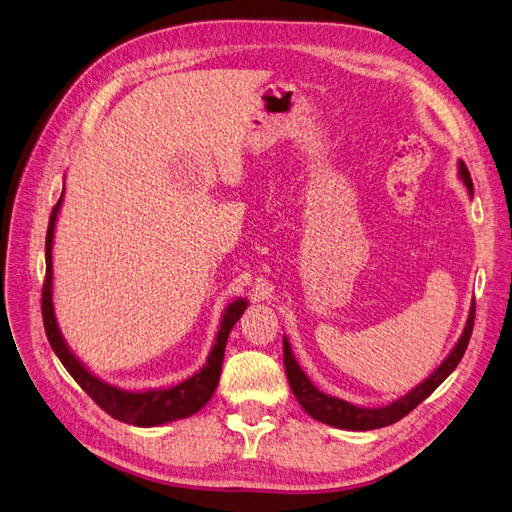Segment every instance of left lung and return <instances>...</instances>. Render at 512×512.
I'll use <instances>...</instances> for the list:
<instances>
[{
  "mask_svg": "<svg viewBox=\"0 0 512 512\" xmlns=\"http://www.w3.org/2000/svg\"><path fill=\"white\" fill-rule=\"evenodd\" d=\"M457 176L461 183H464V187L468 189V195L472 197L474 195L472 178H470L466 163L461 159L457 161ZM472 327H474V302L470 304L464 332H461L451 353L440 361V366L430 376H427L425 381H421L417 387H412L406 395H402V398H398L387 406H378V408L357 406V404L336 398V395H327L321 389H317L315 385H312L310 378L304 374V370L300 368L298 359H295V355L291 351V344H289L287 336H283L285 372H287L295 400H298V404L308 412L312 419H317L325 425L340 427V430H351V432L378 430V427L391 425L395 421H400L402 417H406L412 408H417L427 398V395H432L444 381H447V376L457 368L461 357H464V353L468 349Z\"/></svg>",
  "mask_w": 512,
  "mask_h": 512,
  "instance_id": "8db88e82",
  "label": "left lung"
}]
</instances>
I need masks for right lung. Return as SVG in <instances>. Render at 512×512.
<instances>
[{
  "mask_svg": "<svg viewBox=\"0 0 512 512\" xmlns=\"http://www.w3.org/2000/svg\"><path fill=\"white\" fill-rule=\"evenodd\" d=\"M63 193L57 206L53 208L51 221H48L46 232V283L42 291V319L48 342H51L55 355L63 364V368L70 372L74 381L91 395V400L104 408L108 415L119 419L129 425L138 427H157L166 425L178 419H187L195 415L197 410H202L212 393L217 391L219 378H221V366L225 357V344L229 338L232 327L242 317V312L249 306L246 298H236L232 304H227L223 310V317L219 321V332L214 336V344L206 357V364L197 370L195 374L187 376L185 381H180L170 387H153V389H140L131 391L123 389L119 385H110L104 378L93 374L82 361L76 357V353L70 349V344L65 342L53 304V240H55V227L57 217L63 204Z\"/></svg>",
  "mask_w": 512,
  "mask_h": 512,
  "instance_id": "obj_1",
  "label": "right lung"
}]
</instances>
